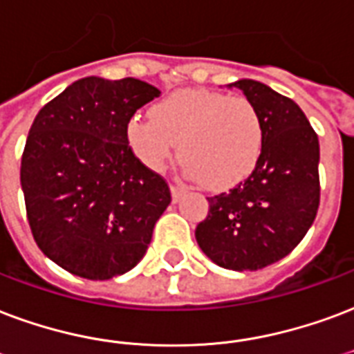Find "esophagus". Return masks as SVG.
<instances>
[{
  "label": "esophagus",
  "mask_w": 354,
  "mask_h": 354,
  "mask_svg": "<svg viewBox=\"0 0 354 354\" xmlns=\"http://www.w3.org/2000/svg\"><path fill=\"white\" fill-rule=\"evenodd\" d=\"M169 192H171V199H174V203H179L180 198L185 196V192H187V188L185 187H169Z\"/></svg>",
  "instance_id": "esophagus-1"
}]
</instances>
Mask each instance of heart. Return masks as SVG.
I'll return each instance as SVG.
<instances>
[{
    "instance_id": "1",
    "label": "heart",
    "mask_w": 354,
    "mask_h": 354,
    "mask_svg": "<svg viewBox=\"0 0 354 354\" xmlns=\"http://www.w3.org/2000/svg\"><path fill=\"white\" fill-rule=\"evenodd\" d=\"M124 140L134 158L151 171H160L179 143L185 174L218 192L254 174L263 155L265 127L248 98L179 89L153 104L151 119L130 117Z\"/></svg>"
}]
</instances>
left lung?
<instances>
[{
    "mask_svg": "<svg viewBox=\"0 0 354 354\" xmlns=\"http://www.w3.org/2000/svg\"><path fill=\"white\" fill-rule=\"evenodd\" d=\"M265 127L261 160L248 179L209 199L196 241L212 263L257 270L286 257L312 227L319 207V140L291 98L256 80H237Z\"/></svg>",
    "mask_w": 354,
    "mask_h": 354,
    "instance_id": "8db88e82",
    "label": "left lung"
}]
</instances>
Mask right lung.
<instances>
[{
	"mask_svg": "<svg viewBox=\"0 0 354 354\" xmlns=\"http://www.w3.org/2000/svg\"><path fill=\"white\" fill-rule=\"evenodd\" d=\"M156 97L142 80L87 76L29 129L20 167L29 225L42 254L71 274L110 280L147 252L171 196L130 153L124 127Z\"/></svg>",
	"mask_w": 354,
	"mask_h": 354,
	"instance_id": "1",
	"label": "right lung"
}]
</instances>
